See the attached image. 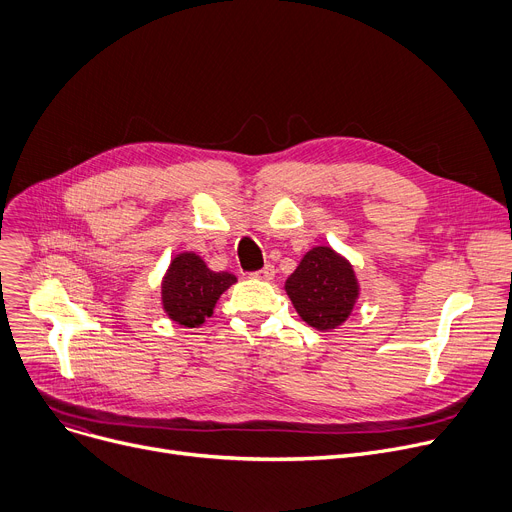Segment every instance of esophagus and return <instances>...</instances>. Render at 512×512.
I'll use <instances>...</instances> for the list:
<instances>
[{"instance_id": "esophagus-1", "label": "esophagus", "mask_w": 512, "mask_h": 512, "mask_svg": "<svg viewBox=\"0 0 512 512\" xmlns=\"http://www.w3.org/2000/svg\"><path fill=\"white\" fill-rule=\"evenodd\" d=\"M274 276H276V269H274V265H265L263 269H259V271H255V274H253V278L263 280V282L274 280Z\"/></svg>"}]
</instances>
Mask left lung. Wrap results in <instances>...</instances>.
Segmentation results:
<instances>
[{
	"label": "left lung",
	"instance_id": "8db88e82",
	"mask_svg": "<svg viewBox=\"0 0 512 512\" xmlns=\"http://www.w3.org/2000/svg\"><path fill=\"white\" fill-rule=\"evenodd\" d=\"M284 288L300 319L319 331L346 323L360 294L354 267L331 247L306 253Z\"/></svg>",
	"mask_w": 512,
	"mask_h": 512
}]
</instances>
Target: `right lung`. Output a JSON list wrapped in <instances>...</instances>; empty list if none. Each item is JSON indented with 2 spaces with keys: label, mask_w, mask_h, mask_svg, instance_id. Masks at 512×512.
<instances>
[{
  "label": "right lung",
  "mask_w": 512,
  "mask_h": 512,
  "mask_svg": "<svg viewBox=\"0 0 512 512\" xmlns=\"http://www.w3.org/2000/svg\"><path fill=\"white\" fill-rule=\"evenodd\" d=\"M236 282L228 271H212L195 253H179L162 280V306L170 321L199 327L212 317L218 298Z\"/></svg>",
  "instance_id": "add662e5"
}]
</instances>
